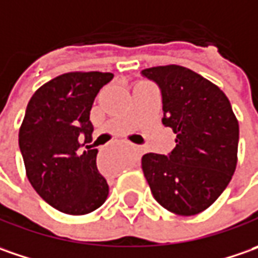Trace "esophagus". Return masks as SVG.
I'll return each instance as SVG.
<instances>
[{
  "mask_svg": "<svg viewBox=\"0 0 258 258\" xmlns=\"http://www.w3.org/2000/svg\"><path fill=\"white\" fill-rule=\"evenodd\" d=\"M137 150H138V148H137Z\"/></svg>",
  "mask_w": 258,
  "mask_h": 258,
  "instance_id": "esophagus-1",
  "label": "esophagus"
}]
</instances>
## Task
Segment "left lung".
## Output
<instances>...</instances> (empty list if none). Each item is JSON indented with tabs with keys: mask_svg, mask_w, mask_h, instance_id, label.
I'll list each match as a JSON object with an SVG mask.
<instances>
[{
	"mask_svg": "<svg viewBox=\"0 0 258 258\" xmlns=\"http://www.w3.org/2000/svg\"><path fill=\"white\" fill-rule=\"evenodd\" d=\"M143 76L160 87L163 124L177 136L168 156H143V173L164 209L196 216L217 200L234 174L238 121L226 94L188 68L158 66Z\"/></svg>",
	"mask_w": 258,
	"mask_h": 258,
	"instance_id": "1",
	"label": "left lung"
}]
</instances>
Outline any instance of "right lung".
<instances>
[{"mask_svg": "<svg viewBox=\"0 0 258 258\" xmlns=\"http://www.w3.org/2000/svg\"><path fill=\"white\" fill-rule=\"evenodd\" d=\"M111 73L73 71L41 85L27 105L18 143L34 190L61 213L84 216L101 207L108 184L97 170V148L90 143V111Z\"/></svg>", "mask_w": 258, "mask_h": 258, "instance_id": "add662e5", "label": "right lung"}]
</instances>
